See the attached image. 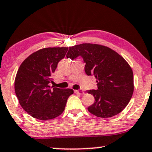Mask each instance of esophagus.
Instances as JSON below:
<instances>
[{"mask_svg":"<svg viewBox=\"0 0 152 152\" xmlns=\"http://www.w3.org/2000/svg\"><path fill=\"white\" fill-rule=\"evenodd\" d=\"M75 92L76 94H80V95H82V94H84V91H83V89H78V90H75Z\"/></svg>","mask_w":152,"mask_h":152,"instance_id":"obj_1","label":"esophagus"}]
</instances>
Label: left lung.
I'll return each instance as SVG.
<instances>
[{
  "label": "left lung",
  "mask_w": 152,
  "mask_h": 152,
  "mask_svg": "<svg viewBox=\"0 0 152 152\" xmlns=\"http://www.w3.org/2000/svg\"><path fill=\"white\" fill-rule=\"evenodd\" d=\"M66 56L72 60L81 57L86 74L96 77L97 89L87 91L95 99L87 108L91 113L109 118L126 107L134 91L133 72L122 56L106 46L91 44L69 47Z\"/></svg>",
  "instance_id": "obj_1"
}]
</instances>
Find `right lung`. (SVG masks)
<instances>
[{
  "instance_id": "add662e5",
  "label": "right lung",
  "mask_w": 152,
  "mask_h": 152,
  "mask_svg": "<svg viewBox=\"0 0 152 152\" xmlns=\"http://www.w3.org/2000/svg\"><path fill=\"white\" fill-rule=\"evenodd\" d=\"M68 48H45L31 54L19 67L15 91L22 108L34 118L47 121L61 115L71 89L50 87L52 75Z\"/></svg>"
}]
</instances>
